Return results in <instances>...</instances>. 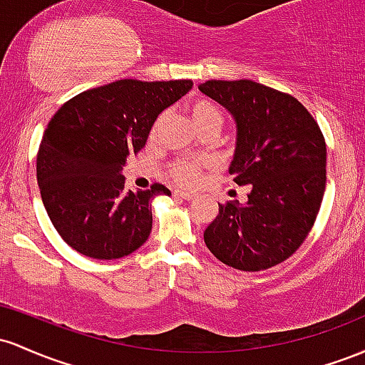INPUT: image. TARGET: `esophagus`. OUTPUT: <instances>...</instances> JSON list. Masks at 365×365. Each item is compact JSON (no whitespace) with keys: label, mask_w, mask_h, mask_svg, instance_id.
<instances>
[{"label":"esophagus","mask_w":365,"mask_h":365,"mask_svg":"<svg viewBox=\"0 0 365 365\" xmlns=\"http://www.w3.org/2000/svg\"><path fill=\"white\" fill-rule=\"evenodd\" d=\"M174 196H178V198H182V200H187V202H190V200H193L196 195L193 193V191H181V190H175V191H174Z\"/></svg>","instance_id":"esophagus-1"}]
</instances>
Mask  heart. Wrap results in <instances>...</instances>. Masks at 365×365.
<instances>
[{
  "label": "heart",
  "mask_w": 365,
  "mask_h": 365,
  "mask_svg": "<svg viewBox=\"0 0 365 365\" xmlns=\"http://www.w3.org/2000/svg\"><path fill=\"white\" fill-rule=\"evenodd\" d=\"M187 110H190L191 118H193L198 130H220V128H222L224 113L212 101L202 100V98L200 100H193L187 103ZM151 134H155V125L151 129ZM203 165L205 160H202V158H175V160L167 163V175L170 178V181L181 184V186H190V184L196 182V179L200 178Z\"/></svg>",
  "instance_id": "b5f03b06"
}]
</instances>
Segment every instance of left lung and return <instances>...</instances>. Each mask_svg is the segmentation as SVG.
Here are the masks:
<instances>
[{
  "mask_svg": "<svg viewBox=\"0 0 365 365\" xmlns=\"http://www.w3.org/2000/svg\"><path fill=\"white\" fill-rule=\"evenodd\" d=\"M200 91L235 117L237 143L229 172L250 190L245 205L219 203L205 243L240 271L274 267L302 247L317 219L326 190L322 130L297 98L269 86L212 79Z\"/></svg>",
  "mask_w": 365,
  "mask_h": 365,
  "instance_id": "8db88e82",
  "label": "left lung"
}]
</instances>
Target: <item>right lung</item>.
Here are the masks:
<instances>
[{
	"label": "right lung",
	"instance_id": "add662e5",
	"mask_svg": "<svg viewBox=\"0 0 365 365\" xmlns=\"http://www.w3.org/2000/svg\"><path fill=\"white\" fill-rule=\"evenodd\" d=\"M191 88L190 79H120L79 93L51 117L38 151V184L53 226L76 252L112 260L148 240L150 200L170 191L158 182L125 191L120 170L146 145L157 117Z\"/></svg>",
	"mask_w": 365,
	"mask_h": 365
}]
</instances>
